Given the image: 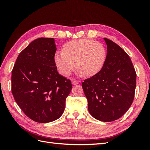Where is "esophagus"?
<instances>
[{"label": "esophagus", "instance_id": "obj_1", "mask_svg": "<svg viewBox=\"0 0 150 150\" xmlns=\"http://www.w3.org/2000/svg\"><path fill=\"white\" fill-rule=\"evenodd\" d=\"M79 81H78V80H72V83L73 85L78 84H79Z\"/></svg>", "mask_w": 150, "mask_h": 150}]
</instances>
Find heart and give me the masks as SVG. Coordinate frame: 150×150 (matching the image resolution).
I'll return each mask as SVG.
<instances>
[{"instance_id":"heart-1","label":"heart","mask_w":150,"mask_h":150,"mask_svg":"<svg viewBox=\"0 0 150 150\" xmlns=\"http://www.w3.org/2000/svg\"><path fill=\"white\" fill-rule=\"evenodd\" d=\"M107 57L106 49L92 39H77L66 43L57 51L54 61L61 73L69 76L75 67L79 74L94 76L103 67Z\"/></svg>"}]
</instances>
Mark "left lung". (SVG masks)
<instances>
[{"mask_svg": "<svg viewBox=\"0 0 150 150\" xmlns=\"http://www.w3.org/2000/svg\"><path fill=\"white\" fill-rule=\"evenodd\" d=\"M104 39L108 49L105 64L98 73L85 79L82 87L90 114L110 122L119 119L133 103L137 74L124 50L111 40Z\"/></svg>", "mask_w": 150, "mask_h": 150, "instance_id": "left-lung-1", "label": "left lung"}]
</instances>
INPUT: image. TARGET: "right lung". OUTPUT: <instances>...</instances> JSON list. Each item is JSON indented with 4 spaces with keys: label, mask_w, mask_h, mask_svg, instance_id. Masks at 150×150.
I'll list each match as a JSON object with an SVG mask.
<instances>
[{
    "label": "right lung",
    "mask_w": 150,
    "mask_h": 150,
    "mask_svg": "<svg viewBox=\"0 0 150 150\" xmlns=\"http://www.w3.org/2000/svg\"><path fill=\"white\" fill-rule=\"evenodd\" d=\"M53 38L33 40L18 56L12 71L11 89L18 106L30 119L49 122L64 111L71 81L59 74Z\"/></svg>",
    "instance_id": "1"
}]
</instances>
